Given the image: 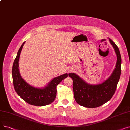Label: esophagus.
Instances as JSON below:
<instances>
[{
  "label": "esophagus",
  "instance_id": "esophagus-1",
  "mask_svg": "<svg viewBox=\"0 0 130 130\" xmlns=\"http://www.w3.org/2000/svg\"><path fill=\"white\" fill-rule=\"evenodd\" d=\"M72 71H73V69H72V68H71V69H68V72H71Z\"/></svg>",
  "mask_w": 130,
  "mask_h": 130
}]
</instances>
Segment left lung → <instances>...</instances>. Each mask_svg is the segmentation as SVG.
Instances as JSON below:
<instances>
[{
	"label": "left lung",
	"mask_w": 130,
	"mask_h": 130,
	"mask_svg": "<svg viewBox=\"0 0 130 130\" xmlns=\"http://www.w3.org/2000/svg\"><path fill=\"white\" fill-rule=\"evenodd\" d=\"M108 39L117 55V61L111 75L106 80L99 84H90L76 74H69L73 79L75 100L81 106L88 108L100 106L110 100L115 92L121 73L122 60L119 48L111 39Z\"/></svg>",
	"instance_id": "1"
}]
</instances>
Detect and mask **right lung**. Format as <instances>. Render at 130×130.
I'll list each match as a JSON object with an SVG mask.
<instances>
[{"label":"right lung","mask_w":130,"mask_h":130,"mask_svg":"<svg viewBox=\"0 0 130 130\" xmlns=\"http://www.w3.org/2000/svg\"><path fill=\"white\" fill-rule=\"evenodd\" d=\"M23 43L19 49L13 62L12 76L13 86L19 96L27 103L35 106H45L51 104L56 96L57 85L68 76L67 73L54 78L46 86L42 88L34 87L22 77L19 70V59Z\"/></svg>","instance_id":"right-lung-1"}]
</instances>
